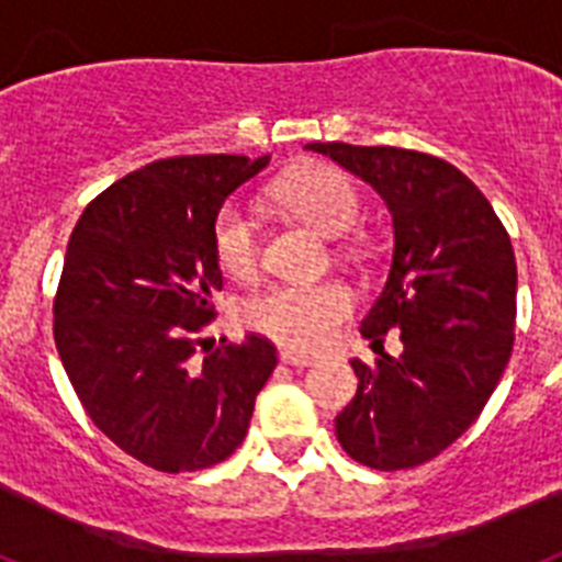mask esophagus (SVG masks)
<instances>
[{
  "mask_svg": "<svg viewBox=\"0 0 562 562\" xmlns=\"http://www.w3.org/2000/svg\"><path fill=\"white\" fill-rule=\"evenodd\" d=\"M281 362H284V366H295V369H310V366H315L312 357L292 355V351H281Z\"/></svg>",
  "mask_w": 562,
  "mask_h": 562,
  "instance_id": "1",
  "label": "esophagus"
}]
</instances>
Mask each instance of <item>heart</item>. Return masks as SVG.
<instances>
[{
    "instance_id": "heart-1",
    "label": "heart",
    "mask_w": 562,
    "mask_h": 562,
    "mask_svg": "<svg viewBox=\"0 0 562 562\" xmlns=\"http://www.w3.org/2000/svg\"><path fill=\"white\" fill-rule=\"evenodd\" d=\"M276 200L326 236H340L360 216V191L349 173L312 166L276 186ZM213 256L231 278L247 281L261 265V231L256 213L241 202L220 211L213 225ZM355 295L342 281L276 284L245 304V324L292 351H315L351 315Z\"/></svg>"
}]
</instances>
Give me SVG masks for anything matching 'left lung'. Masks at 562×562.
I'll use <instances>...</instances> for the list:
<instances>
[{
    "mask_svg": "<svg viewBox=\"0 0 562 562\" xmlns=\"http://www.w3.org/2000/svg\"><path fill=\"white\" fill-rule=\"evenodd\" d=\"M376 188L394 216V261L362 317L371 346L402 355L351 360L355 400L337 414L340 448L371 470H408L464 434L515 342V252L484 193L448 160L394 146L306 143Z\"/></svg>",
    "mask_w": 562,
    "mask_h": 562,
    "instance_id": "obj_1",
    "label": "left lung"
}]
</instances>
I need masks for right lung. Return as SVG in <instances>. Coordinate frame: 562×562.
Wrapping results in <instances>:
<instances>
[{"mask_svg":"<svg viewBox=\"0 0 562 562\" xmlns=\"http://www.w3.org/2000/svg\"><path fill=\"white\" fill-rule=\"evenodd\" d=\"M270 154H193L148 162L89 202L69 236L53 335L98 430L160 473H193L245 441L276 346L245 335L205 349L222 290L213 225Z\"/></svg>","mask_w":562,"mask_h":562,"instance_id":"1","label":"right lung"}]
</instances>
